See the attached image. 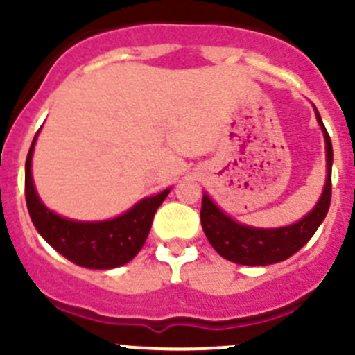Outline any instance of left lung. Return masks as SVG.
Returning <instances> with one entry per match:
<instances>
[{"label": "left lung", "mask_w": 355, "mask_h": 355, "mask_svg": "<svg viewBox=\"0 0 355 355\" xmlns=\"http://www.w3.org/2000/svg\"><path fill=\"white\" fill-rule=\"evenodd\" d=\"M320 126L324 130L325 153H327V181H325L324 193L320 197L318 205L313 211L307 213L302 220L293 225L277 229H258L241 225L229 218L225 213L216 208L208 196H202L200 206V224L205 229L206 238L213 249L220 254L222 258L238 265H272L279 263L299 252L307 241L311 240L318 225L324 222L325 215L331 206V174H332V144L324 122L316 112Z\"/></svg>", "instance_id": "left-lung-1"}]
</instances>
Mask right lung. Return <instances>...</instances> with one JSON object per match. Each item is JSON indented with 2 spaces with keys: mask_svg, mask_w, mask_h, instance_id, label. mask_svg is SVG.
<instances>
[{
  "mask_svg": "<svg viewBox=\"0 0 355 355\" xmlns=\"http://www.w3.org/2000/svg\"><path fill=\"white\" fill-rule=\"evenodd\" d=\"M37 139V137H35ZM35 139L31 142L24 168V196L31 222L55 250L69 261L85 268H115L140 252L150 231L156 209L171 190H163L155 197H147L128 213L106 222H74L49 211L40 202L31 181V155Z\"/></svg>",
  "mask_w": 355,
  "mask_h": 355,
  "instance_id": "1",
  "label": "right lung"
}]
</instances>
